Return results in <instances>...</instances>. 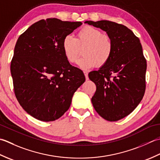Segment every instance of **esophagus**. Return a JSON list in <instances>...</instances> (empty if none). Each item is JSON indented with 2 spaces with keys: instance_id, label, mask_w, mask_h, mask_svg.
Listing matches in <instances>:
<instances>
[{
  "instance_id": "1",
  "label": "esophagus",
  "mask_w": 160,
  "mask_h": 160,
  "mask_svg": "<svg viewBox=\"0 0 160 160\" xmlns=\"http://www.w3.org/2000/svg\"><path fill=\"white\" fill-rule=\"evenodd\" d=\"M83 73H84L85 77H86V80H88V72L83 71Z\"/></svg>"
}]
</instances>
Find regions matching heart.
<instances>
[{
	"label": "heart",
	"instance_id": "obj_1",
	"mask_svg": "<svg viewBox=\"0 0 160 160\" xmlns=\"http://www.w3.org/2000/svg\"><path fill=\"white\" fill-rule=\"evenodd\" d=\"M62 50L70 63H75L83 48L81 57L78 65L82 69L88 70L97 66L102 67L111 58L114 43L109 35L103 34L99 29L85 26L77 32L76 38L67 35L62 41Z\"/></svg>",
	"mask_w": 160,
	"mask_h": 160
}]
</instances>
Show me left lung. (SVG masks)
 <instances>
[{"label": "left lung", "instance_id": "obj_1", "mask_svg": "<svg viewBox=\"0 0 160 160\" xmlns=\"http://www.w3.org/2000/svg\"><path fill=\"white\" fill-rule=\"evenodd\" d=\"M85 22L106 31L113 41L109 61L88 77L97 87L91 99L97 112L107 121H118L131 113L144 95L147 65L142 45L123 25L106 20Z\"/></svg>", "mask_w": 160, "mask_h": 160}]
</instances>
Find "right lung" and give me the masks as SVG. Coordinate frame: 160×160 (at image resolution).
Instances as JSON below:
<instances>
[{
    "mask_svg": "<svg viewBox=\"0 0 160 160\" xmlns=\"http://www.w3.org/2000/svg\"><path fill=\"white\" fill-rule=\"evenodd\" d=\"M81 24L42 19L18 38L10 66L14 94L35 119L52 122L60 118L86 80L82 70L66 59L61 46L63 38Z\"/></svg>",
    "mask_w": 160,
    "mask_h": 160,
    "instance_id": "1",
    "label": "right lung"
}]
</instances>
